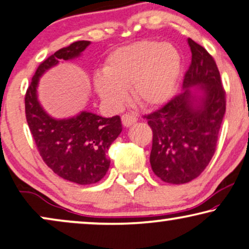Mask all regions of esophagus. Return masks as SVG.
<instances>
[{
	"instance_id": "1",
	"label": "esophagus",
	"mask_w": 249,
	"mask_h": 249,
	"mask_svg": "<svg viewBox=\"0 0 249 249\" xmlns=\"http://www.w3.org/2000/svg\"><path fill=\"white\" fill-rule=\"evenodd\" d=\"M136 121H138V117H136L134 114H124L123 116H122V123H123V125L126 126V127L133 125Z\"/></svg>"
}]
</instances>
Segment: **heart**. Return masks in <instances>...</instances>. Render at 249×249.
Wrapping results in <instances>:
<instances>
[{
  "label": "heart",
  "instance_id": "b5f03b06",
  "mask_svg": "<svg viewBox=\"0 0 249 249\" xmlns=\"http://www.w3.org/2000/svg\"><path fill=\"white\" fill-rule=\"evenodd\" d=\"M180 71L181 56L173 45L142 40L108 56L105 73L96 75L94 87L114 108L124 106L129 88L141 106L156 107L173 96Z\"/></svg>",
  "mask_w": 249,
  "mask_h": 249
}]
</instances>
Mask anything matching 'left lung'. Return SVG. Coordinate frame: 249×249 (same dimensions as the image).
Wrapping results in <instances>:
<instances>
[{
    "label": "left lung",
    "instance_id": "left-lung-1",
    "mask_svg": "<svg viewBox=\"0 0 249 249\" xmlns=\"http://www.w3.org/2000/svg\"><path fill=\"white\" fill-rule=\"evenodd\" d=\"M192 62L183 92L145 115L152 129L150 163L164 183L185 184L211 161L226 113V91L214 58L188 38Z\"/></svg>",
    "mask_w": 249,
    "mask_h": 249
}]
</instances>
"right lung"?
<instances>
[{"label":"right lung","instance_id":"right-lung-1","mask_svg":"<svg viewBox=\"0 0 249 249\" xmlns=\"http://www.w3.org/2000/svg\"><path fill=\"white\" fill-rule=\"evenodd\" d=\"M89 45L88 40L74 41L41 62L24 97L27 123L44 162L59 177L80 185L94 184L106 175L110 164L107 152L122 132L121 117L82 111L55 120L40 106L37 86L45 71L59 61L78 57Z\"/></svg>","mask_w":249,"mask_h":249}]
</instances>
